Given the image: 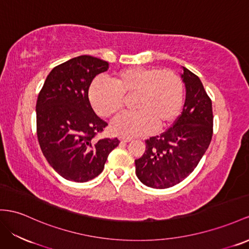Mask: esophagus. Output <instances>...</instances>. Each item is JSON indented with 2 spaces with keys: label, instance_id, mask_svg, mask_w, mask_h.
I'll return each mask as SVG.
<instances>
[{
  "label": "esophagus",
  "instance_id": "obj_1",
  "mask_svg": "<svg viewBox=\"0 0 249 249\" xmlns=\"http://www.w3.org/2000/svg\"><path fill=\"white\" fill-rule=\"evenodd\" d=\"M131 139H125V138H122L121 139V142L122 143H127V142H130Z\"/></svg>",
  "mask_w": 249,
  "mask_h": 249
}]
</instances>
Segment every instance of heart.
Returning <instances> with one entry per match:
<instances>
[{"instance_id":"1","label":"heart","mask_w":249,"mask_h":249,"mask_svg":"<svg viewBox=\"0 0 249 249\" xmlns=\"http://www.w3.org/2000/svg\"><path fill=\"white\" fill-rule=\"evenodd\" d=\"M135 112L119 116L110 129L113 135L133 138L160 130L179 116L184 100V83L174 70L157 67H128L114 74L111 83L95 80L89 101L103 118L116 116L131 98Z\"/></svg>"}]
</instances>
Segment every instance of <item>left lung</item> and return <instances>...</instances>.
<instances>
[{"mask_svg": "<svg viewBox=\"0 0 249 249\" xmlns=\"http://www.w3.org/2000/svg\"><path fill=\"white\" fill-rule=\"evenodd\" d=\"M186 99L173 126L146 140V150L135 161L136 174L146 186L164 189L187 178L197 166L213 132L212 100L199 76L183 67Z\"/></svg>", "mask_w": 249, "mask_h": 249, "instance_id": "obj_1", "label": "left lung"}]
</instances>
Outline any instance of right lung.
<instances>
[{
    "label": "right lung",
    "instance_id": "add662e5",
    "mask_svg": "<svg viewBox=\"0 0 249 249\" xmlns=\"http://www.w3.org/2000/svg\"><path fill=\"white\" fill-rule=\"evenodd\" d=\"M109 64L80 55L55 66L36 101V136L47 162L64 179L87 182L98 177L120 140L98 139L107 126L89 103L94 76Z\"/></svg>",
    "mask_w": 249,
    "mask_h": 249
}]
</instances>
